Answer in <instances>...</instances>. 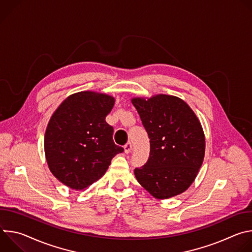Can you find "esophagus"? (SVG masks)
Returning a JSON list of instances; mask_svg holds the SVG:
<instances>
[{"mask_svg":"<svg viewBox=\"0 0 252 252\" xmlns=\"http://www.w3.org/2000/svg\"><path fill=\"white\" fill-rule=\"evenodd\" d=\"M124 149H125V153H126V154L130 153V152H131V150H132V145H131V142H127V143H126V146L124 147Z\"/></svg>","mask_w":252,"mask_h":252,"instance_id":"esophagus-1","label":"esophagus"}]
</instances>
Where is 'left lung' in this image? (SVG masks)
<instances>
[{
  "instance_id": "8db88e82",
  "label": "left lung",
  "mask_w": 252,
  "mask_h": 252,
  "mask_svg": "<svg viewBox=\"0 0 252 252\" xmlns=\"http://www.w3.org/2000/svg\"><path fill=\"white\" fill-rule=\"evenodd\" d=\"M131 102L151 139L148 161L134 169L137 182L159 199L184 192L204 158V134L195 114L173 95L136 97Z\"/></svg>"
}]
</instances>
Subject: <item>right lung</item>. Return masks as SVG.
<instances>
[{"mask_svg": "<svg viewBox=\"0 0 252 252\" xmlns=\"http://www.w3.org/2000/svg\"><path fill=\"white\" fill-rule=\"evenodd\" d=\"M115 98L81 92L66 97L52 116L45 134V153L52 173L66 187L82 190L99 179L112 158L124 152L105 122Z\"/></svg>", "mask_w": 252, "mask_h": 252, "instance_id": "right-lung-1", "label": "right lung"}]
</instances>
